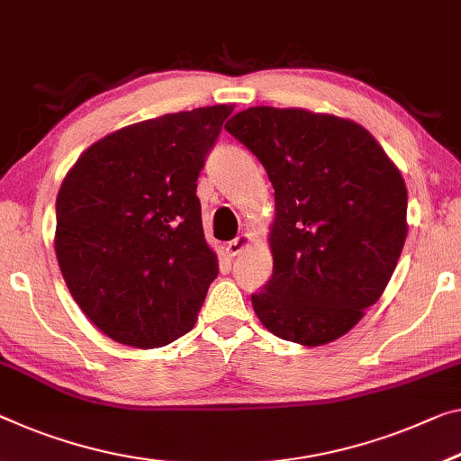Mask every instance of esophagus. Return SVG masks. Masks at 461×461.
Instances as JSON below:
<instances>
[{
  "instance_id": "1",
  "label": "esophagus",
  "mask_w": 461,
  "mask_h": 461,
  "mask_svg": "<svg viewBox=\"0 0 461 461\" xmlns=\"http://www.w3.org/2000/svg\"><path fill=\"white\" fill-rule=\"evenodd\" d=\"M249 245H251V235H249V232H240L237 239H232L230 243H226V253H229V255H239V253H243Z\"/></svg>"
}]
</instances>
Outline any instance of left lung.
Wrapping results in <instances>:
<instances>
[{
  "mask_svg": "<svg viewBox=\"0 0 461 461\" xmlns=\"http://www.w3.org/2000/svg\"><path fill=\"white\" fill-rule=\"evenodd\" d=\"M224 130L264 165L274 187V274L251 296L282 339L321 346L363 320L384 294L408 235L400 168L352 119L249 107Z\"/></svg>",
  "mask_w": 461,
  "mask_h": 461,
  "instance_id": "left-lung-1",
  "label": "left lung"
}]
</instances>
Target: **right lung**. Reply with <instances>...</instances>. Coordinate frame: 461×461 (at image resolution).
<instances>
[{
	"label": "right lung",
	"instance_id": "add662e5",
	"mask_svg": "<svg viewBox=\"0 0 461 461\" xmlns=\"http://www.w3.org/2000/svg\"><path fill=\"white\" fill-rule=\"evenodd\" d=\"M235 104L167 113L80 154L58 194L55 255L69 294L103 334L158 348L194 328L218 258L197 176Z\"/></svg>",
	"mask_w": 461,
	"mask_h": 461
}]
</instances>
